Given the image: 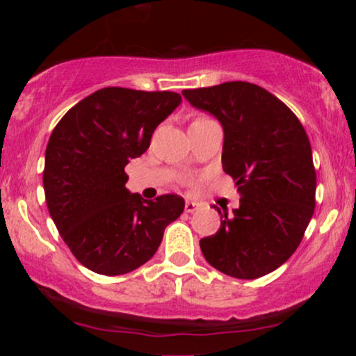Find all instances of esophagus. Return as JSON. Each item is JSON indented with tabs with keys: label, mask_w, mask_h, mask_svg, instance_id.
Here are the masks:
<instances>
[{
	"label": "esophagus",
	"mask_w": 356,
	"mask_h": 356,
	"mask_svg": "<svg viewBox=\"0 0 356 356\" xmlns=\"http://www.w3.org/2000/svg\"><path fill=\"white\" fill-rule=\"evenodd\" d=\"M199 207H201V204H199V202H194V201H186V202H184V211H186L188 213L196 212Z\"/></svg>",
	"instance_id": "1"
}]
</instances>
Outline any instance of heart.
I'll return each mask as SVG.
<instances>
[{
	"instance_id": "obj_1",
	"label": "heart",
	"mask_w": 356,
	"mask_h": 356,
	"mask_svg": "<svg viewBox=\"0 0 356 356\" xmlns=\"http://www.w3.org/2000/svg\"><path fill=\"white\" fill-rule=\"evenodd\" d=\"M197 120H204V118H196V120H194V121H197Z\"/></svg>"
}]
</instances>
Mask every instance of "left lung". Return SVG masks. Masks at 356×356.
<instances>
[{
  "label": "left lung",
  "instance_id": "1",
  "mask_svg": "<svg viewBox=\"0 0 356 356\" xmlns=\"http://www.w3.org/2000/svg\"><path fill=\"white\" fill-rule=\"evenodd\" d=\"M223 128V172L240 207L218 213L216 235L199 241L206 261L235 279H257L296 251L314 212L316 170L303 124L275 95L251 82L183 90Z\"/></svg>",
  "mask_w": 356,
  "mask_h": 356
}]
</instances>
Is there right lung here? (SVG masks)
Here are the masks:
<instances>
[{
	"label": "right lung",
	"instance_id": "add662e5",
	"mask_svg": "<svg viewBox=\"0 0 356 356\" xmlns=\"http://www.w3.org/2000/svg\"><path fill=\"white\" fill-rule=\"evenodd\" d=\"M181 104L177 92L105 87L76 104L48 140L43 189L48 212L72 254L102 275H121L159 250L184 199L145 201L126 189L124 167L150 145L155 128Z\"/></svg>",
	"mask_w": 356,
	"mask_h": 356
}]
</instances>
